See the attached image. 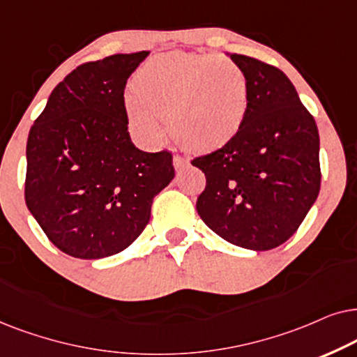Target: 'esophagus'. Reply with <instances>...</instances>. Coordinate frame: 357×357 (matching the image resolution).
<instances>
[{"label": "esophagus", "mask_w": 357, "mask_h": 357, "mask_svg": "<svg viewBox=\"0 0 357 357\" xmlns=\"http://www.w3.org/2000/svg\"><path fill=\"white\" fill-rule=\"evenodd\" d=\"M173 163H174V168L176 169L181 171V169H184L189 165V160L186 158V156H183V155H174L173 156Z\"/></svg>", "instance_id": "1"}]
</instances>
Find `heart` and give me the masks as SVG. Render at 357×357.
Segmentation results:
<instances>
[{
	"mask_svg": "<svg viewBox=\"0 0 357 357\" xmlns=\"http://www.w3.org/2000/svg\"><path fill=\"white\" fill-rule=\"evenodd\" d=\"M127 93L132 130L156 145L160 117L168 116L173 139L184 149L212 151L238 134L250 107V78L236 61L217 54L169 52L139 70Z\"/></svg>",
	"mask_w": 357,
	"mask_h": 357,
	"instance_id": "heart-1",
	"label": "heart"
}]
</instances>
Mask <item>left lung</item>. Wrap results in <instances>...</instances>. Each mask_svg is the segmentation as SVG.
I'll return each instance as SVG.
<instances>
[{
    "mask_svg": "<svg viewBox=\"0 0 357 357\" xmlns=\"http://www.w3.org/2000/svg\"><path fill=\"white\" fill-rule=\"evenodd\" d=\"M250 78V107L234 139L191 163L206 174L204 223L228 243L266 251L296 234L320 192V137L291 79L258 59L231 54Z\"/></svg>",
    "mask_w": 357,
    "mask_h": 357,
    "instance_id": "obj_1",
    "label": "left lung"
}]
</instances>
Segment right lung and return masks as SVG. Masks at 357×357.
<instances>
[{
	"label": "right lung",
	"instance_id": "add662e5",
	"mask_svg": "<svg viewBox=\"0 0 357 357\" xmlns=\"http://www.w3.org/2000/svg\"><path fill=\"white\" fill-rule=\"evenodd\" d=\"M149 52L88 61L65 76L27 139L24 197L52 243L82 259L121 253L144 231L173 155L132 144L123 89Z\"/></svg>",
	"mask_w": 357,
	"mask_h": 357
}]
</instances>
